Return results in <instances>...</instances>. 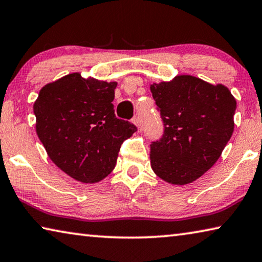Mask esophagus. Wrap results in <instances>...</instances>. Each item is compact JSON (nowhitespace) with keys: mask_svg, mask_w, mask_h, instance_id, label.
Instances as JSON below:
<instances>
[{"mask_svg":"<svg viewBox=\"0 0 262 262\" xmlns=\"http://www.w3.org/2000/svg\"><path fill=\"white\" fill-rule=\"evenodd\" d=\"M133 123H134V125H136V127H137V129H139V132L142 130V127H141V119H140V118H134V119H133Z\"/></svg>","mask_w":262,"mask_h":262,"instance_id":"obj_1","label":"esophagus"}]
</instances>
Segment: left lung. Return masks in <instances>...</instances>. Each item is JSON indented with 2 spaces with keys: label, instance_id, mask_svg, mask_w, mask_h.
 I'll return each instance as SVG.
<instances>
[{
  "label": "left lung",
  "instance_id": "1",
  "mask_svg": "<svg viewBox=\"0 0 262 262\" xmlns=\"http://www.w3.org/2000/svg\"><path fill=\"white\" fill-rule=\"evenodd\" d=\"M150 90L164 134L150 144V164L172 185L196 180L214 165L233 133L237 103L227 86L179 75Z\"/></svg>",
  "mask_w": 262,
  "mask_h": 262
}]
</instances>
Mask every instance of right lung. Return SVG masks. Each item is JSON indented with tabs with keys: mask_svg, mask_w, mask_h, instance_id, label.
I'll return each instance as SVG.
<instances>
[{
	"mask_svg": "<svg viewBox=\"0 0 262 262\" xmlns=\"http://www.w3.org/2000/svg\"><path fill=\"white\" fill-rule=\"evenodd\" d=\"M117 82L74 73L43 86L33 112L48 157L75 180L94 184L115 166L122 142L137 130L114 114Z\"/></svg>",
	"mask_w": 262,
	"mask_h": 262,
	"instance_id": "obj_1",
	"label": "right lung"
}]
</instances>
